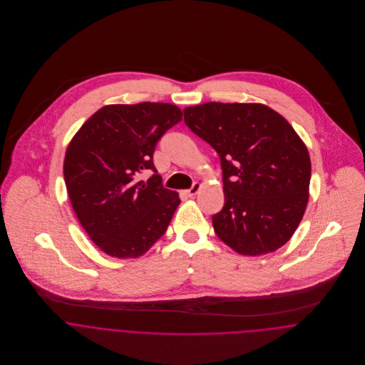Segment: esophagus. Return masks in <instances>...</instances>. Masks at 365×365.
Instances as JSON below:
<instances>
[{"label": "esophagus", "mask_w": 365, "mask_h": 365, "mask_svg": "<svg viewBox=\"0 0 365 365\" xmlns=\"http://www.w3.org/2000/svg\"><path fill=\"white\" fill-rule=\"evenodd\" d=\"M201 190V184H198V182H195L190 190H187L185 191V194L187 195H190V197H194V195H197L198 194V191Z\"/></svg>", "instance_id": "1"}]
</instances>
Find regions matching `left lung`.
<instances>
[{"instance_id": "1", "label": "left lung", "mask_w": 365, "mask_h": 365, "mask_svg": "<svg viewBox=\"0 0 365 365\" xmlns=\"http://www.w3.org/2000/svg\"><path fill=\"white\" fill-rule=\"evenodd\" d=\"M185 125L220 157L225 207L212 216L217 237L243 256L282 247L309 200L311 157L291 123L269 106H187Z\"/></svg>"}]
</instances>
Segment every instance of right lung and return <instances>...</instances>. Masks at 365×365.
<instances>
[{
	"label": "right lung",
	"mask_w": 365,
	"mask_h": 365,
	"mask_svg": "<svg viewBox=\"0 0 365 365\" xmlns=\"http://www.w3.org/2000/svg\"><path fill=\"white\" fill-rule=\"evenodd\" d=\"M182 119L164 103L105 105L70 140L63 174L74 213L90 239L115 259L143 256L165 233L178 192L163 188L153 153L158 139Z\"/></svg>",
	"instance_id": "add662e5"
}]
</instances>
